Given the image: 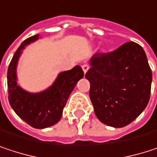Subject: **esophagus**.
Returning a JSON list of instances; mask_svg holds the SVG:
<instances>
[{
  "mask_svg": "<svg viewBox=\"0 0 157 157\" xmlns=\"http://www.w3.org/2000/svg\"><path fill=\"white\" fill-rule=\"evenodd\" d=\"M82 69L83 73L85 74V73L88 71V69H89V65H88V64H82Z\"/></svg>",
  "mask_w": 157,
  "mask_h": 157,
  "instance_id": "34e87169",
  "label": "esophagus"
}]
</instances>
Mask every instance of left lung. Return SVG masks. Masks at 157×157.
Here are the masks:
<instances>
[{"label": "left lung", "mask_w": 157, "mask_h": 157, "mask_svg": "<svg viewBox=\"0 0 157 157\" xmlns=\"http://www.w3.org/2000/svg\"><path fill=\"white\" fill-rule=\"evenodd\" d=\"M90 63L85 78L97 118L113 127L132 123L150 99L152 71L144 49L129 42L111 52L95 53Z\"/></svg>", "instance_id": "obj_1"}]
</instances>
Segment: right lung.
I'll use <instances>...</instances> for the list:
<instances>
[{"mask_svg": "<svg viewBox=\"0 0 157 157\" xmlns=\"http://www.w3.org/2000/svg\"><path fill=\"white\" fill-rule=\"evenodd\" d=\"M39 34L26 39L15 52L8 68V98L12 108L20 118L34 128H46L59 122L69 95L77 82L83 77L82 68L77 65L70 71L61 73L47 90L31 94L17 85L16 66L25 45L34 42Z\"/></svg>", "mask_w": 157, "mask_h": 157, "instance_id": "right-lung-1", "label": "right lung"}]
</instances>
